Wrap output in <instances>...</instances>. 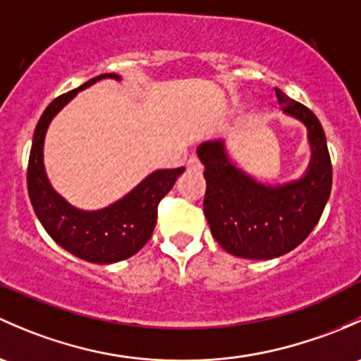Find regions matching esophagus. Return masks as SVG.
<instances>
[{"instance_id":"esophagus-1","label":"esophagus","mask_w":361,"mask_h":361,"mask_svg":"<svg viewBox=\"0 0 361 361\" xmlns=\"http://www.w3.org/2000/svg\"><path fill=\"white\" fill-rule=\"evenodd\" d=\"M187 169L188 171H193V173H200V171H202V164H200V161L197 157H192L188 159V162H187Z\"/></svg>"}]
</instances>
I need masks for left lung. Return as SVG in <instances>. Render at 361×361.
Returning <instances> with one entry per match:
<instances>
[{
  "instance_id": "8db88e82",
  "label": "left lung",
  "mask_w": 361,
  "mask_h": 361,
  "mask_svg": "<svg viewBox=\"0 0 361 361\" xmlns=\"http://www.w3.org/2000/svg\"><path fill=\"white\" fill-rule=\"evenodd\" d=\"M282 111L308 128V173L283 187H264L226 157L221 142L197 149L204 164V214L212 237L226 252L245 259H271L298 247L320 221L332 188V162L324 128L306 105L275 88Z\"/></svg>"
}]
</instances>
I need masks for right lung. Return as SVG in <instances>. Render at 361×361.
Segmentation results:
<instances>
[{"mask_svg":"<svg viewBox=\"0 0 361 361\" xmlns=\"http://www.w3.org/2000/svg\"><path fill=\"white\" fill-rule=\"evenodd\" d=\"M100 74L79 88L56 97L37 121L27 164V190L37 219L48 235L66 250L90 263L111 264L131 257L150 240L157 223V207L185 168L161 169L147 176L124 199L100 211H79L69 206L48 183L43 166V142L48 124L75 93L100 79Z\"/></svg>","mask_w":361,"mask_h":361,"instance_id":"obj_1","label":"right lung"}]
</instances>
